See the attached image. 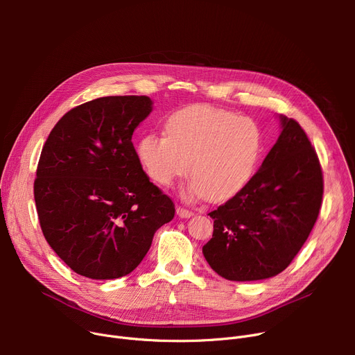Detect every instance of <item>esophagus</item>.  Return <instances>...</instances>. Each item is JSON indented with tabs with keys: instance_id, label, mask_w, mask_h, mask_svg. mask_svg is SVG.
Instances as JSON below:
<instances>
[{
	"instance_id": "esophagus-1",
	"label": "esophagus",
	"mask_w": 355,
	"mask_h": 355,
	"mask_svg": "<svg viewBox=\"0 0 355 355\" xmlns=\"http://www.w3.org/2000/svg\"><path fill=\"white\" fill-rule=\"evenodd\" d=\"M177 216L181 217V218H189V217L193 216V211L189 210V209H185V207L178 206V207H177Z\"/></svg>"
}]
</instances>
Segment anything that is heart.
Listing matches in <instances>:
<instances>
[{
  "mask_svg": "<svg viewBox=\"0 0 355 355\" xmlns=\"http://www.w3.org/2000/svg\"><path fill=\"white\" fill-rule=\"evenodd\" d=\"M164 126L166 137L146 134L137 145L146 174L162 187L190 171L187 196L220 202L252 180L262 151V135L253 119L197 103L173 112Z\"/></svg>",
  "mask_w": 355,
  "mask_h": 355,
  "instance_id": "obj_1",
  "label": "heart"
}]
</instances>
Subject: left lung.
<instances>
[{"label":"left lung","mask_w":355,"mask_h":355,"mask_svg":"<svg viewBox=\"0 0 355 355\" xmlns=\"http://www.w3.org/2000/svg\"><path fill=\"white\" fill-rule=\"evenodd\" d=\"M281 135L246 187L209 213L214 230L202 254L229 281H260L285 270L320 214L318 155L295 119L281 115Z\"/></svg>","instance_id":"8db88e82"}]
</instances>
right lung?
Wrapping results in <instances>:
<instances>
[{
    "instance_id": "obj_1",
    "label": "right lung",
    "mask_w": 355,
    "mask_h": 355,
    "mask_svg": "<svg viewBox=\"0 0 355 355\" xmlns=\"http://www.w3.org/2000/svg\"><path fill=\"white\" fill-rule=\"evenodd\" d=\"M148 96H105L70 109L42 149L34 180L40 227L63 262L90 279L132 272L173 200L144 173L132 144Z\"/></svg>"
}]
</instances>
